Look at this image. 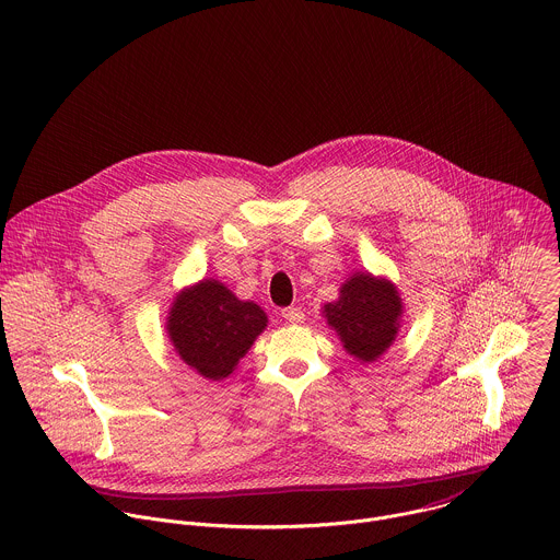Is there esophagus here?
Returning <instances> with one entry per match:
<instances>
[{
  "label": "esophagus",
  "instance_id": "1",
  "mask_svg": "<svg viewBox=\"0 0 560 560\" xmlns=\"http://www.w3.org/2000/svg\"><path fill=\"white\" fill-rule=\"evenodd\" d=\"M282 317L289 322V324H302L304 322V313L300 308H284L282 311Z\"/></svg>",
  "mask_w": 560,
  "mask_h": 560
}]
</instances>
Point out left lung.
Masks as SVG:
<instances>
[{
	"mask_svg": "<svg viewBox=\"0 0 560 560\" xmlns=\"http://www.w3.org/2000/svg\"><path fill=\"white\" fill-rule=\"evenodd\" d=\"M324 313L343 348L352 357L372 363L395 341L401 300L390 282L359 273L341 287V298L326 304Z\"/></svg>",
	"mask_w": 560,
	"mask_h": 560,
	"instance_id": "left-lung-1",
	"label": "left lung"
}]
</instances>
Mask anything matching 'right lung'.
<instances>
[{"label": "right lung", "mask_w": 560, "mask_h": 560, "mask_svg": "<svg viewBox=\"0 0 560 560\" xmlns=\"http://www.w3.org/2000/svg\"><path fill=\"white\" fill-rule=\"evenodd\" d=\"M267 315L254 302H241L217 280H203L180 293L167 330L180 359L210 380H221L265 330Z\"/></svg>", "instance_id": "obj_1"}]
</instances>
